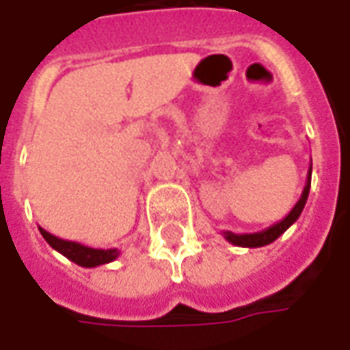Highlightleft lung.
<instances>
[{"mask_svg":"<svg viewBox=\"0 0 350 350\" xmlns=\"http://www.w3.org/2000/svg\"><path fill=\"white\" fill-rule=\"evenodd\" d=\"M309 187H311V165H309L308 170V180H306V185H304V191H301V197L298 198V202L294 204V208L291 212L286 213L285 217L278 223H273L271 227L264 228L260 232H253V234H234L230 230H223L221 234L223 238L230 242L232 245H238V247H262V245H268V243L275 242L279 236L285 232L286 228L296 223V219L300 217L301 210L306 206V200H308Z\"/></svg>","mask_w":350,"mask_h":350,"instance_id":"left-lung-1","label":"left lung"}]
</instances>
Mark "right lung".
<instances>
[{
    "label": "right lung",
    "mask_w": 350,
    "mask_h": 350,
    "mask_svg": "<svg viewBox=\"0 0 350 350\" xmlns=\"http://www.w3.org/2000/svg\"><path fill=\"white\" fill-rule=\"evenodd\" d=\"M42 238L49 242L52 250H56L57 253H62L64 257L72 260L75 264H79L82 268H95L100 264H108L120 257V250H95V247H88L84 243L71 242V240H62L57 236L50 234L49 230H44L39 227Z\"/></svg>",
    "instance_id": "1"
}]
</instances>
